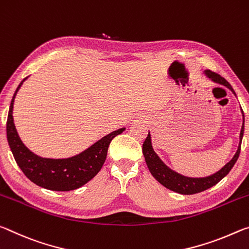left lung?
Masks as SVG:
<instances>
[{
	"instance_id": "left-lung-1",
	"label": "left lung",
	"mask_w": 249,
	"mask_h": 249,
	"mask_svg": "<svg viewBox=\"0 0 249 249\" xmlns=\"http://www.w3.org/2000/svg\"><path fill=\"white\" fill-rule=\"evenodd\" d=\"M204 74L207 78H210L212 81H214V83L223 85V86L227 87L236 96L234 89L231 88L230 83H228L225 78H223L221 75L216 74V72L211 71L209 69L204 71ZM242 113H243V125L239 134L238 149L237 151H236L235 156L230 162L226 163L221 170L217 171L216 173L205 178L184 177V175L178 174V172H175V171L171 170L168 165H165L164 163H163V161L159 158L158 154L154 152V150L152 148V142H151V134L149 132L148 137H146V139L143 142V145H142V152H143L146 165H148L149 171L153 175V178H156L159 183H161L163 186H165L166 189L173 191V192L184 194V195L203 192V191H205L207 189H210V187L214 186L215 184H217L223 178H225L226 175L230 173V171L231 170V168H233L239 157L240 144H242V140L244 136V121H245V119H244L243 110H242Z\"/></svg>"
}]
</instances>
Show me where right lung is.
I'll return each mask as SVG.
<instances>
[{"label":"right lung","mask_w":249,"mask_h":249,"mask_svg":"<svg viewBox=\"0 0 249 249\" xmlns=\"http://www.w3.org/2000/svg\"><path fill=\"white\" fill-rule=\"evenodd\" d=\"M24 78L16 88L12 98L9 116L6 122V136L11 151L13 153L16 163L27 178L36 185L52 191H71L86 184L96 177L103 168L107 158L110 142L118 134L122 133L125 128L118 129L101 138L96 143L89 146L85 151L66 159L42 158L33 153L23 143L13 119L14 99L18 89L21 88Z\"/></svg>","instance_id":"add662e5"}]
</instances>
